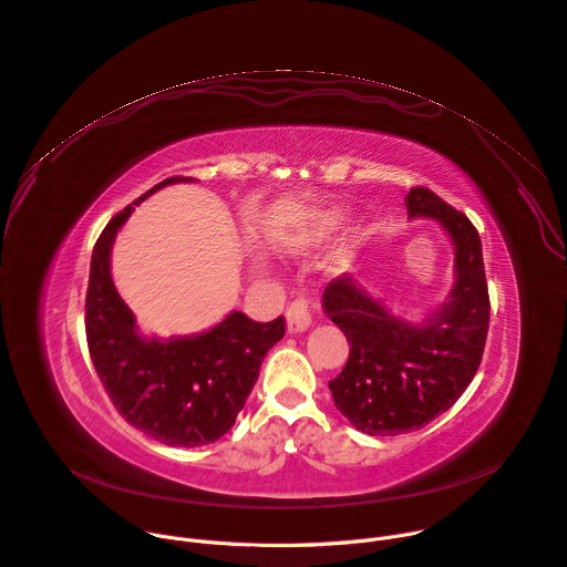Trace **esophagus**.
Returning a JSON list of instances; mask_svg holds the SVG:
<instances>
[{"instance_id":"34e87169","label":"esophagus","mask_w":567,"mask_h":567,"mask_svg":"<svg viewBox=\"0 0 567 567\" xmlns=\"http://www.w3.org/2000/svg\"><path fill=\"white\" fill-rule=\"evenodd\" d=\"M287 332L289 334H300L307 328L312 326V310H310V300L307 298H296L289 307H287Z\"/></svg>"}]
</instances>
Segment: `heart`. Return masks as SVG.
Here are the masks:
<instances>
[{
    "label": "heart",
    "mask_w": 567,
    "mask_h": 567,
    "mask_svg": "<svg viewBox=\"0 0 567 567\" xmlns=\"http://www.w3.org/2000/svg\"><path fill=\"white\" fill-rule=\"evenodd\" d=\"M343 221H346V215L341 210H330L328 215H323V228H328V230L339 228Z\"/></svg>",
    "instance_id": "b5f03b06"
}]
</instances>
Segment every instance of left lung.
I'll return each instance as SVG.
<instances>
[{"mask_svg": "<svg viewBox=\"0 0 567 567\" xmlns=\"http://www.w3.org/2000/svg\"><path fill=\"white\" fill-rule=\"evenodd\" d=\"M409 219H434L454 246V285L421 323L393 315L357 276L323 291V312L346 334L350 354L328 384L352 427L371 436L421 430L473 382L488 332V287L482 239L466 215L427 187L404 196Z\"/></svg>", "mask_w": 567, "mask_h": 567, "instance_id": "left-lung-1", "label": "left lung"}]
</instances>
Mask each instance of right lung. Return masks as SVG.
I'll list each match as a JSON object with an SVG mask.
<instances>
[{
  "mask_svg": "<svg viewBox=\"0 0 567 567\" xmlns=\"http://www.w3.org/2000/svg\"><path fill=\"white\" fill-rule=\"evenodd\" d=\"M174 183L167 178L115 215L99 235L85 296V334L94 371L115 409L140 432L174 447L208 445L233 425L265 354L285 337V319L255 323L230 312L205 332L146 337L111 276V252L135 205Z\"/></svg>",
  "mask_w": 567,
  "mask_h": 567,
  "instance_id": "obj_1",
  "label": "right lung"
}]
</instances>
